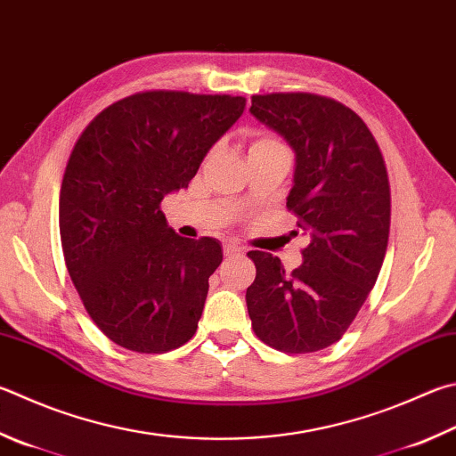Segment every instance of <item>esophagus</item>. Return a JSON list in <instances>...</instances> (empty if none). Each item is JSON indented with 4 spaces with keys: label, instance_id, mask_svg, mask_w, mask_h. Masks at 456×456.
Segmentation results:
<instances>
[{
    "label": "esophagus",
    "instance_id": "1",
    "mask_svg": "<svg viewBox=\"0 0 456 456\" xmlns=\"http://www.w3.org/2000/svg\"><path fill=\"white\" fill-rule=\"evenodd\" d=\"M223 253H225V256H237V255H243L245 249L239 245H233V243H225L223 245Z\"/></svg>",
    "mask_w": 456,
    "mask_h": 456
}]
</instances>
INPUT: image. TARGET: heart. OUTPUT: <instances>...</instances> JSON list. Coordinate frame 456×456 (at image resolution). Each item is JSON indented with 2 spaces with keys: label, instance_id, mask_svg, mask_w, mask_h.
<instances>
[{
  "label": "heart",
  "instance_id": "heart-1",
  "mask_svg": "<svg viewBox=\"0 0 456 456\" xmlns=\"http://www.w3.org/2000/svg\"><path fill=\"white\" fill-rule=\"evenodd\" d=\"M263 147H285V145L281 143L277 137L267 135V134L255 135V139L251 142V147H249V149H263Z\"/></svg>",
  "mask_w": 456,
  "mask_h": 456
}]
</instances>
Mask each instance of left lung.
<instances>
[{"mask_svg":"<svg viewBox=\"0 0 456 456\" xmlns=\"http://www.w3.org/2000/svg\"><path fill=\"white\" fill-rule=\"evenodd\" d=\"M251 113L295 149L287 209L309 245L291 273L271 253H247L256 269L247 311L265 345L314 353L346 333L379 277L391 229L387 165L367 123L330 97L253 95Z\"/></svg>","mask_w":456,"mask_h":456,"instance_id":"left-lung-1","label":"left lung"}]
</instances>
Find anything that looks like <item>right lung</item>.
<instances>
[{"label": "right lung", "mask_w": 456, "mask_h": 456, "mask_svg": "<svg viewBox=\"0 0 456 456\" xmlns=\"http://www.w3.org/2000/svg\"><path fill=\"white\" fill-rule=\"evenodd\" d=\"M245 102L142 91L97 113L71 149L60 191L65 267L89 317L123 349L167 353L195 335L223 251L217 239L179 237L161 201L189 185Z\"/></svg>", "instance_id": "obj_1"}]
</instances>
